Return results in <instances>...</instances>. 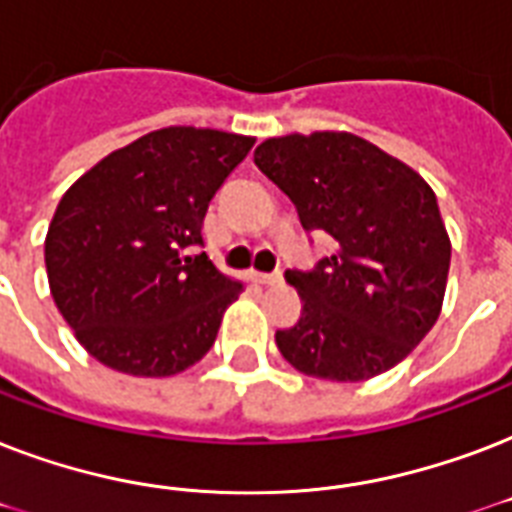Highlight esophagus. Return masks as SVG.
<instances>
[{
  "label": "esophagus",
  "mask_w": 512,
  "mask_h": 512,
  "mask_svg": "<svg viewBox=\"0 0 512 512\" xmlns=\"http://www.w3.org/2000/svg\"><path fill=\"white\" fill-rule=\"evenodd\" d=\"M281 279H284V276H281V271H276V273H255L257 284H265V287L281 284Z\"/></svg>",
  "instance_id": "esophagus-1"
}]
</instances>
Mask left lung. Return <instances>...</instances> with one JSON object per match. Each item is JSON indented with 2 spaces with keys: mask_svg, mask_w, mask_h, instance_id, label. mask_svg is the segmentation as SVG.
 Masks as SVG:
<instances>
[{
  "mask_svg": "<svg viewBox=\"0 0 512 512\" xmlns=\"http://www.w3.org/2000/svg\"><path fill=\"white\" fill-rule=\"evenodd\" d=\"M255 164L335 252L287 271L303 311L279 329L281 356L308 377L361 382L404 361L444 305L452 241L425 177L353 132L268 138Z\"/></svg>",
  "mask_w": 512,
  "mask_h": 512,
  "instance_id": "8db88e82",
  "label": "left lung"
}]
</instances>
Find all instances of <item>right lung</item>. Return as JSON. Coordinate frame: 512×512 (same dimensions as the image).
Masks as SVG:
<instances>
[{"instance_id":"1","label":"right lung","mask_w":512,"mask_h":512,"mask_svg":"<svg viewBox=\"0 0 512 512\" xmlns=\"http://www.w3.org/2000/svg\"><path fill=\"white\" fill-rule=\"evenodd\" d=\"M252 135L164 127L116 148L60 199L44 239L52 300L92 358L172 377L207 356L244 281L225 276L201 223Z\"/></svg>"}]
</instances>
